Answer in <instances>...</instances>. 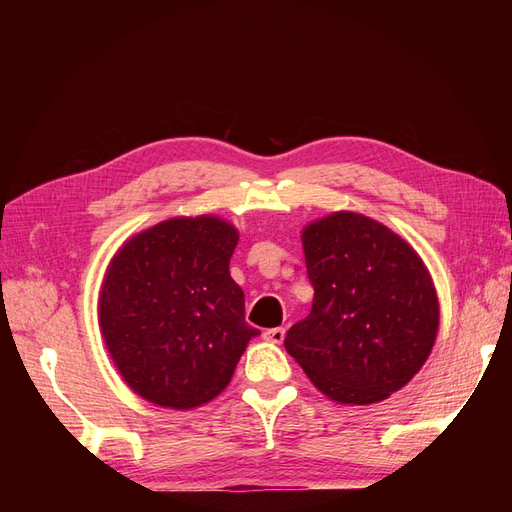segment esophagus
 I'll return each instance as SVG.
<instances>
[{
  "label": "esophagus",
  "mask_w": 512,
  "mask_h": 512,
  "mask_svg": "<svg viewBox=\"0 0 512 512\" xmlns=\"http://www.w3.org/2000/svg\"><path fill=\"white\" fill-rule=\"evenodd\" d=\"M284 335H286V329H282V327L267 329L265 333H262V337H265L267 342H273V344H282L284 342Z\"/></svg>",
  "instance_id": "1"
}]
</instances>
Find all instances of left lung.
Instances as JSON below:
<instances>
[{"instance_id":"1","label":"left lung","mask_w":512,"mask_h":512,"mask_svg":"<svg viewBox=\"0 0 512 512\" xmlns=\"http://www.w3.org/2000/svg\"><path fill=\"white\" fill-rule=\"evenodd\" d=\"M312 312L284 346L339 404H376L408 384L436 342V288L412 247L361 213H333L303 230Z\"/></svg>"}]
</instances>
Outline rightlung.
I'll return each mask as SVG.
<instances>
[{"label": "right lung", "mask_w": 512, "mask_h": 512, "mask_svg": "<svg viewBox=\"0 0 512 512\" xmlns=\"http://www.w3.org/2000/svg\"><path fill=\"white\" fill-rule=\"evenodd\" d=\"M237 241L220 218H175L136 235L108 267L100 292L104 342L123 380L151 404H207L258 335L228 271Z\"/></svg>", "instance_id": "add662e5"}]
</instances>
